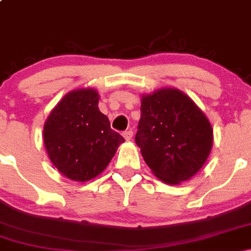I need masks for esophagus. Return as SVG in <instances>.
Returning <instances> with one entry per match:
<instances>
[{"label": "esophagus", "mask_w": 251, "mask_h": 251, "mask_svg": "<svg viewBox=\"0 0 251 251\" xmlns=\"http://www.w3.org/2000/svg\"><path fill=\"white\" fill-rule=\"evenodd\" d=\"M124 138H125V140H131L132 139V135H133V132H132V129H128V131H125L123 133Z\"/></svg>", "instance_id": "obj_1"}]
</instances>
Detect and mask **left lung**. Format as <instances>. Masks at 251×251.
Returning <instances> with one entry per match:
<instances>
[{
    "label": "left lung",
    "mask_w": 251,
    "mask_h": 251,
    "mask_svg": "<svg viewBox=\"0 0 251 251\" xmlns=\"http://www.w3.org/2000/svg\"><path fill=\"white\" fill-rule=\"evenodd\" d=\"M135 143L158 179L178 185L197 174L208 159L214 129L203 111L174 87L143 94Z\"/></svg>",
    "instance_id": "obj_1"
}]
</instances>
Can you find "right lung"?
<instances>
[{
  "label": "right lung",
  "mask_w": 251,
  "mask_h": 251,
  "mask_svg": "<svg viewBox=\"0 0 251 251\" xmlns=\"http://www.w3.org/2000/svg\"><path fill=\"white\" fill-rule=\"evenodd\" d=\"M94 88L68 92L43 126V143L53 165L75 181L96 178L107 168L125 139L100 112Z\"/></svg>",
  "instance_id": "right-lung-1"
}]
</instances>
